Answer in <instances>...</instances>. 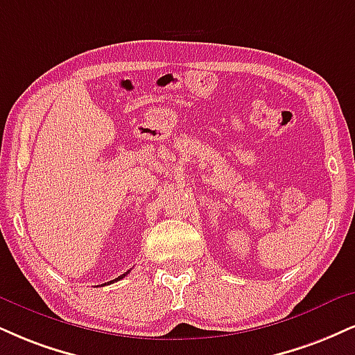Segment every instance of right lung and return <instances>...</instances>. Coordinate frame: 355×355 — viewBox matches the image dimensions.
<instances>
[{"instance_id": "1", "label": "right lung", "mask_w": 355, "mask_h": 355, "mask_svg": "<svg viewBox=\"0 0 355 355\" xmlns=\"http://www.w3.org/2000/svg\"><path fill=\"white\" fill-rule=\"evenodd\" d=\"M130 271V270H129ZM129 271H127V272H123V275L122 276H119V277H115V279H112V281H110V283H114V281H119V279H122V277H125L127 275H129ZM109 284V283H107Z\"/></svg>"}]
</instances>
